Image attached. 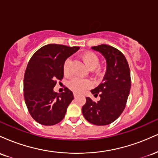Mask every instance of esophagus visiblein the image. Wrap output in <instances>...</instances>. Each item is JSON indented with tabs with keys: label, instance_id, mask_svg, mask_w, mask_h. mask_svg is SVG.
I'll use <instances>...</instances> for the list:
<instances>
[{
	"label": "esophagus",
	"instance_id": "34e87169",
	"mask_svg": "<svg viewBox=\"0 0 158 158\" xmlns=\"http://www.w3.org/2000/svg\"><path fill=\"white\" fill-rule=\"evenodd\" d=\"M73 96H74V97H77L78 96H79V94H78L77 93H73Z\"/></svg>",
	"mask_w": 158,
	"mask_h": 158
}]
</instances>
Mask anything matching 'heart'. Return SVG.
I'll return each instance as SVG.
<instances>
[{
	"label": "heart",
	"instance_id": "1",
	"mask_svg": "<svg viewBox=\"0 0 158 158\" xmlns=\"http://www.w3.org/2000/svg\"><path fill=\"white\" fill-rule=\"evenodd\" d=\"M81 59L87 66V68L90 70H94L99 65V59L98 56L93 52H86L81 55ZM70 65L71 60L70 59H67L63 65V70L66 75L70 73ZM91 86L90 81L81 80L79 79H73L69 82L68 87L70 90L77 93H81L85 89L90 88Z\"/></svg>",
	"mask_w": 158,
	"mask_h": 158
}]
</instances>
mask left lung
<instances>
[{
    "label": "left lung",
    "instance_id": "8db88e82",
    "mask_svg": "<svg viewBox=\"0 0 158 158\" xmlns=\"http://www.w3.org/2000/svg\"><path fill=\"white\" fill-rule=\"evenodd\" d=\"M91 49L106 59V73L102 82L90 90L94 97L99 95L100 100L95 102L86 97L81 111L91 124L106 126L115 121L125 109L131 88L130 69L124 55L114 47L101 44Z\"/></svg>",
    "mask_w": 158,
    "mask_h": 158
}]
</instances>
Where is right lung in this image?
Returning <instances> with one entry per match:
<instances>
[{
	"instance_id": "1",
	"label": "right lung",
	"mask_w": 158,
	"mask_h": 158,
	"mask_svg": "<svg viewBox=\"0 0 158 158\" xmlns=\"http://www.w3.org/2000/svg\"><path fill=\"white\" fill-rule=\"evenodd\" d=\"M79 47L50 44L42 47L32 56L23 79V96L27 109L37 123L53 126L64 119L67 108L73 99L68 88L56 93V81L64 76L65 60L79 50Z\"/></svg>"
}]
</instances>
